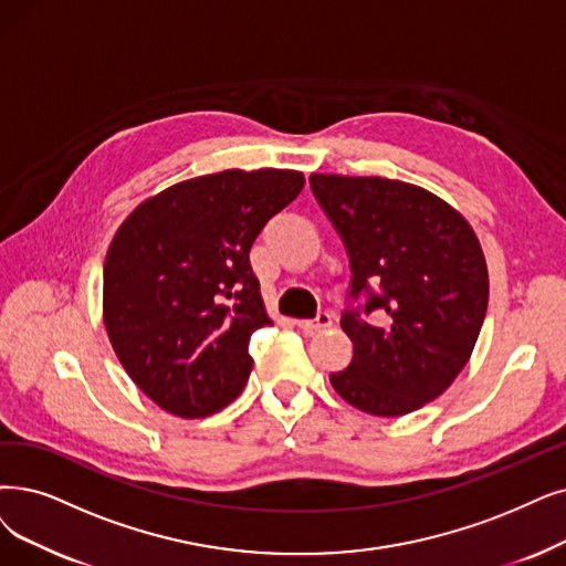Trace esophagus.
I'll use <instances>...</instances> for the list:
<instances>
[{
	"label": "esophagus",
	"mask_w": 566,
	"mask_h": 566,
	"mask_svg": "<svg viewBox=\"0 0 566 566\" xmlns=\"http://www.w3.org/2000/svg\"><path fill=\"white\" fill-rule=\"evenodd\" d=\"M304 334H313V332H321L327 329L332 325V315L329 313H318L313 321H297L295 323Z\"/></svg>",
	"instance_id": "34e87169"
}]
</instances>
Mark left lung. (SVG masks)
<instances>
[{"mask_svg":"<svg viewBox=\"0 0 566 566\" xmlns=\"http://www.w3.org/2000/svg\"><path fill=\"white\" fill-rule=\"evenodd\" d=\"M313 197L350 260L342 329L353 359L329 376L355 409L418 411L458 378L488 311V266L471 224L443 199L378 176L313 174Z\"/></svg>","mask_w":566,"mask_h":566,"instance_id":"8db88e82","label":"left lung"}]
</instances>
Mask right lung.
<instances>
[{
	"instance_id": "obj_1",
	"label": "right lung",
	"mask_w": 566,
	"mask_h": 566,
	"mask_svg": "<svg viewBox=\"0 0 566 566\" xmlns=\"http://www.w3.org/2000/svg\"><path fill=\"white\" fill-rule=\"evenodd\" d=\"M302 188V171L228 169L163 190L120 224L104 262V325L160 409L207 418L241 395L248 342L271 325L248 255Z\"/></svg>"
}]
</instances>
